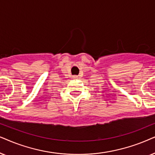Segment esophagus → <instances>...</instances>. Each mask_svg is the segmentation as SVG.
<instances>
[{
  "instance_id": "34e87169",
  "label": "esophagus",
  "mask_w": 155,
  "mask_h": 155,
  "mask_svg": "<svg viewBox=\"0 0 155 155\" xmlns=\"http://www.w3.org/2000/svg\"><path fill=\"white\" fill-rule=\"evenodd\" d=\"M74 79H78V78H79V76H74Z\"/></svg>"
}]
</instances>
